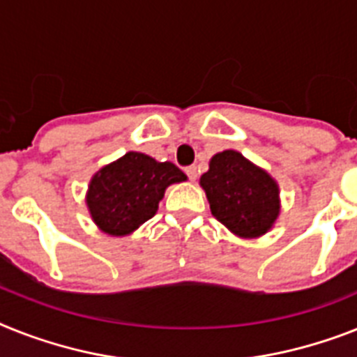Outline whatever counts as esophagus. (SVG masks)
Segmentation results:
<instances>
[{"instance_id": "obj_1", "label": "esophagus", "mask_w": 357, "mask_h": 357, "mask_svg": "<svg viewBox=\"0 0 357 357\" xmlns=\"http://www.w3.org/2000/svg\"><path fill=\"white\" fill-rule=\"evenodd\" d=\"M185 175L190 176V181H195V178H197V167L195 166L185 167Z\"/></svg>"}]
</instances>
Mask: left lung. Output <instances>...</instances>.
Listing matches in <instances>:
<instances>
[{
  "label": "left lung",
  "instance_id": "left-lung-1",
  "mask_svg": "<svg viewBox=\"0 0 357 357\" xmlns=\"http://www.w3.org/2000/svg\"><path fill=\"white\" fill-rule=\"evenodd\" d=\"M199 184L211 215L241 238L263 237L281 213L278 181L235 149L213 155Z\"/></svg>",
  "mask_w": 357,
  "mask_h": 357
}]
</instances>
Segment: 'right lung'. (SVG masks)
<instances>
[{
    "label": "right lung",
    "mask_w": 357,
    "mask_h": 357,
    "mask_svg": "<svg viewBox=\"0 0 357 357\" xmlns=\"http://www.w3.org/2000/svg\"><path fill=\"white\" fill-rule=\"evenodd\" d=\"M185 178L172 162L129 151L94 173L85 204L100 231L126 237L157 213L158 202L169 185Z\"/></svg>",
    "instance_id": "add662e5"
}]
</instances>
